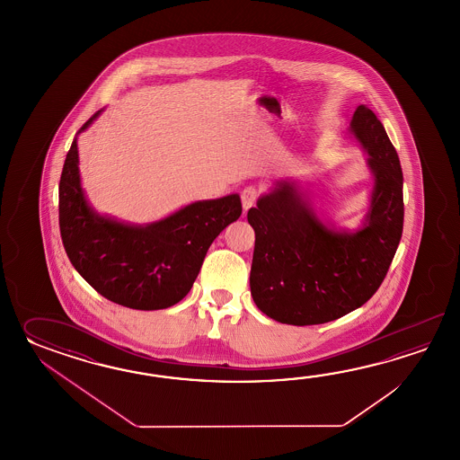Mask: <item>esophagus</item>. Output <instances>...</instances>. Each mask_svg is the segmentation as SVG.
<instances>
[{
	"instance_id": "esophagus-1",
	"label": "esophagus",
	"mask_w": 460,
	"mask_h": 460,
	"mask_svg": "<svg viewBox=\"0 0 460 460\" xmlns=\"http://www.w3.org/2000/svg\"><path fill=\"white\" fill-rule=\"evenodd\" d=\"M256 199H258V189L256 187H246L242 190V206H243L244 212L256 204Z\"/></svg>"
}]
</instances>
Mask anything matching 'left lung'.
Returning a JSON list of instances; mask_svg holds the SVG:
<instances>
[{"label": "left lung", "mask_w": 460, "mask_h": 460, "mask_svg": "<svg viewBox=\"0 0 460 460\" xmlns=\"http://www.w3.org/2000/svg\"><path fill=\"white\" fill-rule=\"evenodd\" d=\"M350 133L372 171L362 228L325 226L294 181L278 182L248 210L254 230L250 288L258 309L291 325L325 323L352 313L378 291L402 234V171L382 121L365 105Z\"/></svg>", "instance_id": "obj_1"}]
</instances>
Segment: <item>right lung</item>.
<instances>
[{"mask_svg":"<svg viewBox=\"0 0 460 460\" xmlns=\"http://www.w3.org/2000/svg\"><path fill=\"white\" fill-rule=\"evenodd\" d=\"M240 216L238 194L199 200L147 226L100 216L88 206L80 184L77 137L60 176V236L70 263L108 301L137 311L166 309L184 299L208 246Z\"/></svg>","mask_w":460,"mask_h":460,"instance_id":"1","label":"right lung"}]
</instances>
